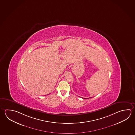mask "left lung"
I'll return each instance as SVG.
<instances>
[{"instance_id":"left-lung-1","label":"left lung","mask_w":135,"mask_h":135,"mask_svg":"<svg viewBox=\"0 0 135 135\" xmlns=\"http://www.w3.org/2000/svg\"><path fill=\"white\" fill-rule=\"evenodd\" d=\"M84 98V99H86V98Z\"/></svg>"}]
</instances>
